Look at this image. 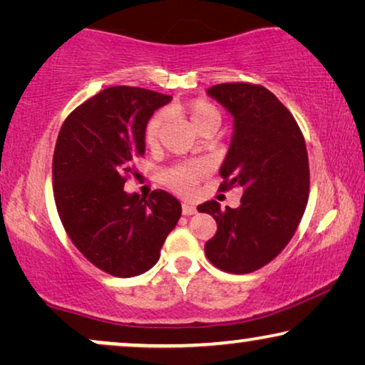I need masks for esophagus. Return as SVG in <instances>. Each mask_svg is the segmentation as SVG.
I'll list each match as a JSON object with an SVG mask.
<instances>
[{"label":"esophagus","mask_w":365,"mask_h":365,"mask_svg":"<svg viewBox=\"0 0 365 365\" xmlns=\"http://www.w3.org/2000/svg\"><path fill=\"white\" fill-rule=\"evenodd\" d=\"M197 209L194 204H189V202H182V214L184 216H192V214H196Z\"/></svg>","instance_id":"obj_1"}]
</instances>
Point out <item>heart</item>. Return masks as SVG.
<instances>
[{"label":"heart","instance_id":"heart-1","mask_svg":"<svg viewBox=\"0 0 365 365\" xmlns=\"http://www.w3.org/2000/svg\"><path fill=\"white\" fill-rule=\"evenodd\" d=\"M178 111L184 114L187 118V121L191 123V126L196 129L197 133L204 131V129H217L221 124V113L219 109L211 104L206 99H194L182 106L178 108ZM164 123V114H154L149 119L146 131H144V141L149 148H156L161 139V129ZM202 168L196 163H187V164H179L168 169L164 173V181L169 187H173L174 191L181 194H191L196 187L197 179L201 178Z\"/></svg>","mask_w":365,"mask_h":365}]
</instances>
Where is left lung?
<instances>
[{
    "mask_svg": "<svg viewBox=\"0 0 365 365\" xmlns=\"http://www.w3.org/2000/svg\"><path fill=\"white\" fill-rule=\"evenodd\" d=\"M206 93L232 116L221 189H242V197L237 207L197 206L217 224L204 251L221 271L247 274L271 262L301 222L309 197L306 141L292 114L264 86L224 83Z\"/></svg>",
    "mask_w": 365,
    "mask_h": 365,
    "instance_id": "1",
    "label": "left lung"
}]
</instances>
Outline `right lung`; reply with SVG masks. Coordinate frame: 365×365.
Here are the masks:
<instances>
[{
  "label": "right lung",
  "mask_w": 365,
  "mask_h": 365,
  "mask_svg": "<svg viewBox=\"0 0 365 365\" xmlns=\"http://www.w3.org/2000/svg\"><path fill=\"white\" fill-rule=\"evenodd\" d=\"M171 96L114 86L94 94L63 123L53 156V192L68 236L104 272L133 277L158 262L181 202L166 191L149 197L124 191L134 159L146 151L144 131Z\"/></svg>",
  "instance_id": "1"
}]
</instances>
